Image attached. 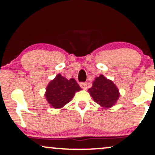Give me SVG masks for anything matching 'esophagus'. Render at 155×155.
Here are the masks:
<instances>
[{
	"label": "esophagus",
	"mask_w": 155,
	"mask_h": 155,
	"mask_svg": "<svg viewBox=\"0 0 155 155\" xmlns=\"http://www.w3.org/2000/svg\"><path fill=\"white\" fill-rule=\"evenodd\" d=\"M80 86H81V88H83L84 90H86L87 87L86 83H81Z\"/></svg>",
	"instance_id": "34e87169"
}]
</instances>
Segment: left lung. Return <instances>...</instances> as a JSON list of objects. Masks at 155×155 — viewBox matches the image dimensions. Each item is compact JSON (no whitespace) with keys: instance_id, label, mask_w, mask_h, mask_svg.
<instances>
[{"instance_id":"8db88e82","label":"left lung","mask_w":155,"mask_h":155,"mask_svg":"<svg viewBox=\"0 0 155 155\" xmlns=\"http://www.w3.org/2000/svg\"><path fill=\"white\" fill-rule=\"evenodd\" d=\"M87 91L93 100L104 108L114 107L120 97L117 87L111 80L108 79L103 74L95 78L92 86Z\"/></svg>"}]
</instances>
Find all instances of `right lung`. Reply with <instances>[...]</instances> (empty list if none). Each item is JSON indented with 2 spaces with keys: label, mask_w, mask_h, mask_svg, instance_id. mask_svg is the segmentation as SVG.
I'll return each mask as SVG.
<instances>
[{
  "label": "right lung",
  "mask_w": 155,
  "mask_h": 155,
  "mask_svg": "<svg viewBox=\"0 0 155 155\" xmlns=\"http://www.w3.org/2000/svg\"><path fill=\"white\" fill-rule=\"evenodd\" d=\"M81 88L74 78L67 79L61 74H58L46 87V100L54 108H62L70 102L77 92Z\"/></svg>",
  "instance_id": "add662e5"
}]
</instances>
